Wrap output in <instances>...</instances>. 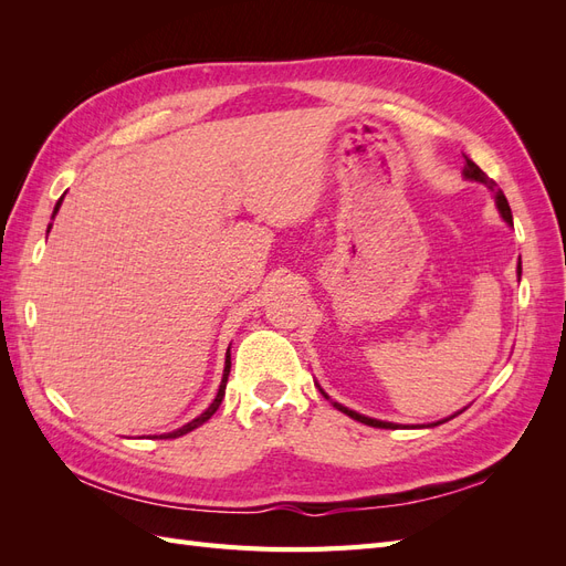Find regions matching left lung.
Wrapping results in <instances>:
<instances>
[{
  "label": "left lung",
  "instance_id": "8db88e82",
  "mask_svg": "<svg viewBox=\"0 0 566 566\" xmlns=\"http://www.w3.org/2000/svg\"><path fill=\"white\" fill-rule=\"evenodd\" d=\"M462 175H465V179H470V181H479V184H484V186H489L491 191L495 193V205H499V212H501V217L507 221V224H512V212H510V205H507V198L503 196V191L499 188V184H495L493 179H489L486 177V172H482V169H479L468 156H465V169H462ZM520 273H522V262H520ZM323 391V389H321ZM323 397L328 399V394L323 391ZM333 406L337 408V410H342V413L345 416H349V418H354V420H358V422H364V424H370V427H382V430H397L399 424H394V422H385V420H375V418H368V416H361V413H356V410H349L347 406H342V403H337V401H333ZM458 416V413H455ZM455 416H451V418H455ZM451 418H443V420H439V422H434V424H441V422H447V420H451ZM432 424V427H434ZM430 427V424H427Z\"/></svg>",
  "mask_w": 566,
  "mask_h": 566
}]
</instances>
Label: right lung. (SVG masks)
I'll list each match as a JSON object with an SVG mask.
<instances>
[{"label": "right lung", "mask_w": 566, "mask_h": 566, "mask_svg": "<svg viewBox=\"0 0 566 566\" xmlns=\"http://www.w3.org/2000/svg\"><path fill=\"white\" fill-rule=\"evenodd\" d=\"M63 200V198H61ZM61 200L56 202V208H54V214L59 212V208H61ZM51 229V227H49ZM229 373H231V354L227 352V364H224V378H221V385H219V391H217V397H214V401L210 403V408L205 410V413H200L196 420H191V422H186L184 427H179V430H175V432H167V434H160V439H177V437H184V434H188L191 430H196V427H200L202 422H208L214 413H217V408H219V403H221V399H224V391H227V380H229Z\"/></svg>", "instance_id": "obj_1"}]
</instances>
